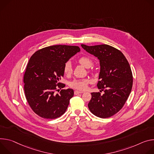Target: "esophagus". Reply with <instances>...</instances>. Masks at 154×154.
I'll use <instances>...</instances> for the list:
<instances>
[{
    "instance_id": "esophagus-1",
    "label": "esophagus",
    "mask_w": 154,
    "mask_h": 154,
    "mask_svg": "<svg viewBox=\"0 0 154 154\" xmlns=\"http://www.w3.org/2000/svg\"><path fill=\"white\" fill-rule=\"evenodd\" d=\"M82 93H83V92H82V91H75L74 92L75 95H78V94H82Z\"/></svg>"
}]
</instances>
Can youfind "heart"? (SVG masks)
I'll return each instance as SVG.
<instances>
[{"mask_svg": "<svg viewBox=\"0 0 154 154\" xmlns=\"http://www.w3.org/2000/svg\"><path fill=\"white\" fill-rule=\"evenodd\" d=\"M78 62L82 65L83 66L87 68L90 67L92 65V60L88 56H81L78 59ZM63 73L65 75L69 76L72 74L73 69L72 65L70 61H67L65 63L63 68ZM91 81L88 78L83 79H75L71 81L69 84L70 88L79 90V91H85L86 90L88 85L90 84Z\"/></svg>", "mask_w": 154, "mask_h": 154, "instance_id": "1", "label": "heart"}]
</instances>
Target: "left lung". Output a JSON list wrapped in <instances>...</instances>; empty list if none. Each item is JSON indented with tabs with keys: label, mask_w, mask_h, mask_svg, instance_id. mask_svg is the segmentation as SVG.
Returning <instances> with one entry per match:
<instances>
[{
	"label": "left lung",
	"mask_w": 154,
	"mask_h": 154,
	"mask_svg": "<svg viewBox=\"0 0 154 154\" xmlns=\"http://www.w3.org/2000/svg\"><path fill=\"white\" fill-rule=\"evenodd\" d=\"M81 46L100 60L97 87L105 92L103 95L100 92L91 93L89 109L98 117H111L123 108L131 91L133 75L129 63L120 50L110 45Z\"/></svg>",
	"instance_id": "8db88e82"
}]
</instances>
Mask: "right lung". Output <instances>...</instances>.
<instances>
[{
  "label": "right lung",
  "instance_id": "1",
  "mask_svg": "<svg viewBox=\"0 0 154 154\" xmlns=\"http://www.w3.org/2000/svg\"><path fill=\"white\" fill-rule=\"evenodd\" d=\"M80 51L77 46L53 45L40 49L30 58L23 76L26 100L32 111L42 118L54 119L66 111L74 95L61 89L65 63Z\"/></svg>",
  "mask_w": 154,
  "mask_h": 154
}]
</instances>
